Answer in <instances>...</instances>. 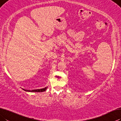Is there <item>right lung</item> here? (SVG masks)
Returning <instances> with one entry per match:
<instances>
[{"instance_id":"obj_1","label":"right lung","mask_w":121,"mask_h":121,"mask_svg":"<svg viewBox=\"0 0 121 121\" xmlns=\"http://www.w3.org/2000/svg\"><path fill=\"white\" fill-rule=\"evenodd\" d=\"M48 86L43 88V89H37V90H26L24 89H22L24 91L26 92H42L45 91L46 89H48Z\"/></svg>"}]
</instances>
